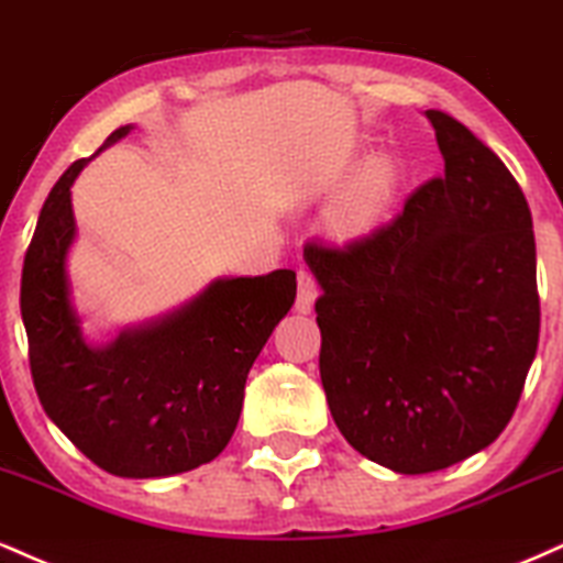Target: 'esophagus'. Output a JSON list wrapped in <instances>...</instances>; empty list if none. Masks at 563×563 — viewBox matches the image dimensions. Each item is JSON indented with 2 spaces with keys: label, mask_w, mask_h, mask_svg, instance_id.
<instances>
[{
  "label": "esophagus",
  "mask_w": 563,
  "mask_h": 563,
  "mask_svg": "<svg viewBox=\"0 0 563 563\" xmlns=\"http://www.w3.org/2000/svg\"><path fill=\"white\" fill-rule=\"evenodd\" d=\"M316 297H319V284H316V276L310 274L308 268H300L297 271V300H295L297 313H310V310H313Z\"/></svg>",
  "instance_id": "obj_1"
}]
</instances>
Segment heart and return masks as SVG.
<instances>
[{"label": "heart", "mask_w": 563, "mask_h": 563, "mask_svg": "<svg viewBox=\"0 0 563 563\" xmlns=\"http://www.w3.org/2000/svg\"><path fill=\"white\" fill-rule=\"evenodd\" d=\"M389 187H393V170H389L387 161H382V157H372V161L361 168L358 178H355V187H353L355 202H358V208L363 210L374 208L376 202L385 200Z\"/></svg>", "instance_id": "1"}]
</instances>
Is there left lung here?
<instances>
[{
	"mask_svg": "<svg viewBox=\"0 0 563 563\" xmlns=\"http://www.w3.org/2000/svg\"><path fill=\"white\" fill-rule=\"evenodd\" d=\"M445 174L372 236L306 244L321 284V385L342 438L374 464L429 474L511 421L540 336L530 205L464 123L427 110Z\"/></svg>",
	"mask_w": 563,
	"mask_h": 563,
	"instance_id": "8db88e82",
	"label": "left lung"
}]
</instances>
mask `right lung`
I'll return each instance as SVG.
<instances>
[{
  "mask_svg": "<svg viewBox=\"0 0 563 563\" xmlns=\"http://www.w3.org/2000/svg\"><path fill=\"white\" fill-rule=\"evenodd\" d=\"M131 129L112 131L97 155ZM91 157L52 187L25 253L20 313L33 387L59 432L104 472L131 479L191 472L229 445L250 368L295 302V271L216 279L181 308L91 345L68 279L70 187Z\"/></svg>",
  "mask_w": 563,
  "mask_h": 563,
  "instance_id": "obj_1",
  "label": "right lung"
}]
</instances>
